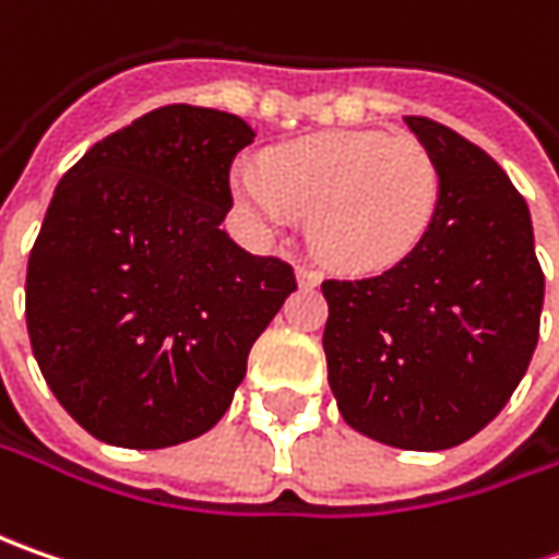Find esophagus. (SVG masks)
<instances>
[{
	"label": "esophagus",
	"instance_id": "1",
	"mask_svg": "<svg viewBox=\"0 0 559 559\" xmlns=\"http://www.w3.org/2000/svg\"><path fill=\"white\" fill-rule=\"evenodd\" d=\"M298 283H301L305 289H311V286L320 283V273H317L313 267H298Z\"/></svg>",
	"mask_w": 559,
	"mask_h": 559
}]
</instances>
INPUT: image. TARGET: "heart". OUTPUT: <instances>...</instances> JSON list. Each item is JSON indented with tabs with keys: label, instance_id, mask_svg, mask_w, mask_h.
Returning <instances> with one entry per match:
<instances>
[{
	"label": "heart",
	"instance_id": "b5f03b06",
	"mask_svg": "<svg viewBox=\"0 0 559 559\" xmlns=\"http://www.w3.org/2000/svg\"><path fill=\"white\" fill-rule=\"evenodd\" d=\"M233 192L261 224L311 214L313 246L330 264L376 273L423 242L441 180L417 140L333 130L273 148L264 167H236Z\"/></svg>",
	"mask_w": 559,
	"mask_h": 559
}]
</instances>
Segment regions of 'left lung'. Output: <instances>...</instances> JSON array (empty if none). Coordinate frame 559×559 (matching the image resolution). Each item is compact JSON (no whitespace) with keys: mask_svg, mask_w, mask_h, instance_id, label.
<instances>
[{"mask_svg":"<svg viewBox=\"0 0 559 559\" xmlns=\"http://www.w3.org/2000/svg\"><path fill=\"white\" fill-rule=\"evenodd\" d=\"M439 167V207L401 264L323 280V352L345 423L404 451H444L501 414L538 345L545 273L526 199L451 127L404 118Z\"/></svg>","mask_w":559,"mask_h":559,"instance_id":"obj_1","label":"left lung"}]
</instances>
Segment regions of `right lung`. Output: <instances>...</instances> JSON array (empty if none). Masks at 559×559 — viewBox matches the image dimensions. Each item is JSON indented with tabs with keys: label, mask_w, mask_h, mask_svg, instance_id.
<instances>
[{
	"label": "right lung",
	"mask_w": 559,
	"mask_h": 559,
	"mask_svg": "<svg viewBox=\"0 0 559 559\" xmlns=\"http://www.w3.org/2000/svg\"><path fill=\"white\" fill-rule=\"evenodd\" d=\"M246 120L164 105L61 177L27 261V333L58 404L98 441L170 448L224 417L254 338L295 292L226 236Z\"/></svg>",
	"instance_id": "add662e5"
}]
</instances>
